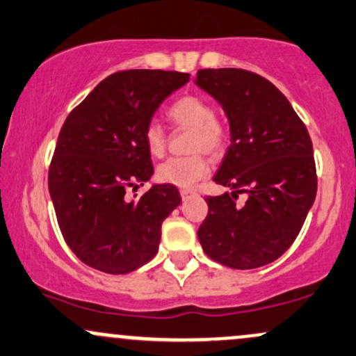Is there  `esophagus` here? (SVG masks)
Masks as SVG:
<instances>
[{"label": "esophagus", "mask_w": 356, "mask_h": 356, "mask_svg": "<svg viewBox=\"0 0 356 356\" xmlns=\"http://www.w3.org/2000/svg\"><path fill=\"white\" fill-rule=\"evenodd\" d=\"M192 195H195V191H192V189H182L181 191V197L184 199V201H186V199L192 197Z\"/></svg>", "instance_id": "1"}]
</instances>
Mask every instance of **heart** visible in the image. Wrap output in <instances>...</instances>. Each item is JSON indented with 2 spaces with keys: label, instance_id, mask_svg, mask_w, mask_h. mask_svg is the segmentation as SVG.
I'll return each mask as SVG.
<instances>
[{
  "label": "heart",
  "instance_id": "b5f03b06",
  "mask_svg": "<svg viewBox=\"0 0 356 356\" xmlns=\"http://www.w3.org/2000/svg\"><path fill=\"white\" fill-rule=\"evenodd\" d=\"M167 117L174 125L192 129L191 150L195 154L186 157H170L159 165L157 177L161 182L177 187H192L209 174V164L202 152L219 155L226 149L229 130L222 120L214 115V108L199 95H184L167 107ZM147 150L155 157L165 152V130L157 122L147 124L144 130Z\"/></svg>",
  "mask_w": 356,
  "mask_h": 356
}]
</instances>
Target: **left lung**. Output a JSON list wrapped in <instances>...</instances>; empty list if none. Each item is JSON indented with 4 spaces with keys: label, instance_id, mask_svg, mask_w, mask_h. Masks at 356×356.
Wrapping results in <instances>:
<instances>
[{
    "label": "left lung",
    "instance_id": "1",
    "mask_svg": "<svg viewBox=\"0 0 356 356\" xmlns=\"http://www.w3.org/2000/svg\"><path fill=\"white\" fill-rule=\"evenodd\" d=\"M197 85L222 105L231 145L206 195L209 214L197 231L211 259L227 268L273 263L295 243L316 197V165L308 129L271 81L241 68H206ZM239 193L248 195L236 204Z\"/></svg>",
    "mask_w": 356,
    "mask_h": 356
}]
</instances>
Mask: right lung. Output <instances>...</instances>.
<instances>
[{"label": "right lung", "mask_w": 356, "mask_h": 356, "mask_svg": "<svg viewBox=\"0 0 356 356\" xmlns=\"http://www.w3.org/2000/svg\"><path fill=\"white\" fill-rule=\"evenodd\" d=\"M187 81L181 72H117L68 113L48 189L65 243L87 266L127 275L157 254L161 226L181 194L161 184L129 201L127 191L154 174L144 130L159 105Z\"/></svg>", "instance_id": "add662e5"}]
</instances>
